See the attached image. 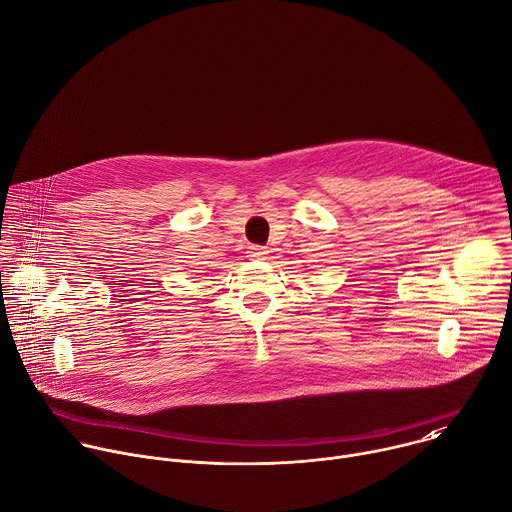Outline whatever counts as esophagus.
Segmentation results:
<instances>
[{"instance_id": "1", "label": "esophagus", "mask_w": 512, "mask_h": 512, "mask_svg": "<svg viewBox=\"0 0 512 512\" xmlns=\"http://www.w3.org/2000/svg\"><path fill=\"white\" fill-rule=\"evenodd\" d=\"M267 249L265 247H261V245H251L249 249H247V257H251V259H265L267 257Z\"/></svg>"}]
</instances>
